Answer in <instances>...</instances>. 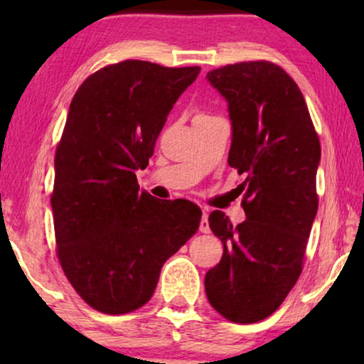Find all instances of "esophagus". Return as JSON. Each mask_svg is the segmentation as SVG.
Wrapping results in <instances>:
<instances>
[{
	"label": "esophagus",
	"instance_id": "1",
	"mask_svg": "<svg viewBox=\"0 0 364 364\" xmlns=\"http://www.w3.org/2000/svg\"><path fill=\"white\" fill-rule=\"evenodd\" d=\"M200 232H202V233H210V227H208V213H207V208H203V213H202Z\"/></svg>",
	"mask_w": 364,
	"mask_h": 364
}]
</instances>
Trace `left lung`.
Returning a JSON list of instances; mask_svg holds the SVG:
<instances>
[{"label":"left lung","mask_w":364,"mask_h":364,"mask_svg":"<svg viewBox=\"0 0 364 364\" xmlns=\"http://www.w3.org/2000/svg\"><path fill=\"white\" fill-rule=\"evenodd\" d=\"M207 79L228 104V166L247 177V220L233 227L220 210L208 215L223 255L207 272L205 293L227 320L255 323L282 305L301 273L321 147L301 91L277 64H228Z\"/></svg>","instance_id":"obj_1"}]
</instances>
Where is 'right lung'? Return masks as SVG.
Returning <instances> with one entry per match:
<instances>
[{"instance_id":"1","label":"right lung","mask_w":364,"mask_h":364,"mask_svg":"<svg viewBox=\"0 0 364 364\" xmlns=\"http://www.w3.org/2000/svg\"><path fill=\"white\" fill-rule=\"evenodd\" d=\"M198 73L129 59L99 69L74 94L51 207L59 263L94 310L122 315L146 305L164 263L200 225L196 203L154 198L136 177Z\"/></svg>"}]
</instances>
